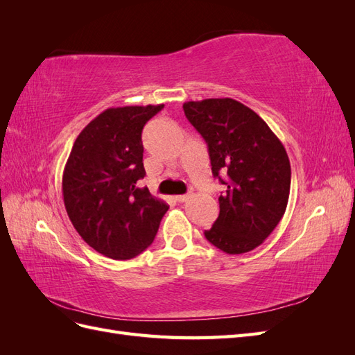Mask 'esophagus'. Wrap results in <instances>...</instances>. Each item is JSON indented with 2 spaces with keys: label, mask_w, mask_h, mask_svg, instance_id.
I'll list each match as a JSON object with an SVG mask.
<instances>
[{
  "label": "esophagus",
  "mask_w": 355,
  "mask_h": 355,
  "mask_svg": "<svg viewBox=\"0 0 355 355\" xmlns=\"http://www.w3.org/2000/svg\"><path fill=\"white\" fill-rule=\"evenodd\" d=\"M189 194H184V196H176L175 197V200L178 201V202H185V201H188L189 200Z\"/></svg>",
  "instance_id": "1"
}]
</instances>
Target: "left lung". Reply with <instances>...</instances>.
Returning <instances> with one entry per match:
<instances>
[{"label":"left lung","mask_w":355,"mask_h":355,"mask_svg":"<svg viewBox=\"0 0 355 355\" xmlns=\"http://www.w3.org/2000/svg\"><path fill=\"white\" fill-rule=\"evenodd\" d=\"M184 111L207 144L213 176L225 187L219 216L204 235L228 254L250 252L286 211L292 178L286 149L259 115L234 99L185 102Z\"/></svg>","instance_id":"left-lung-1"}]
</instances>
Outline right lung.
Instances as JSON below:
<instances>
[{
  "label": "right lung",
  "instance_id": "1",
  "mask_svg": "<svg viewBox=\"0 0 355 355\" xmlns=\"http://www.w3.org/2000/svg\"><path fill=\"white\" fill-rule=\"evenodd\" d=\"M163 108L103 111L75 139L63 170V202L73 228L111 259H132L151 245L168 210L163 200L137 185L145 176L144 125Z\"/></svg>",
  "mask_w": 355,
  "mask_h": 355
}]
</instances>
